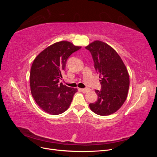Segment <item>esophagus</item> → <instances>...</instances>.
<instances>
[{
	"label": "esophagus",
	"mask_w": 157,
	"mask_h": 157,
	"mask_svg": "<svg viewBox=\"0 0 157 157\" xmlns=\"http://www.w3.org/2000/svg\"><path fill=\"white\" fill-rule=\"evenodd\" d=\"M80 91H82L83 93H86L88 92V88H80Z\"/></svg>",
	"instance_id": "1"
}]
</instances>
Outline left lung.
Instances as JSON below:
<instances>
[{
    "instance_id": "obj_1",
    "label": "left lung",
    "mask_w": 157,
    "mask_h": 157,
    "mask_svg": "<svg viewBox=\"0 0 157 157\" xmlns=\"http://www.w3.org/2000/svg\"><path fill=\"white\" fill-rule=\"evenodd\" d=\"M85 48L92 56L102 88L100 91L96 90L98 100L90 103L89 107L97 115H110L126 101L130 86L129 74L120 56L105 42L95 40Z\"/></svg>"
}]
</instances>
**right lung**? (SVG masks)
<instances>
[{"instance_id": "right-lung-1", "label": "right lung", "mask_w": 157, "mask_h": 157, "mask_svg": "<svg viewBox=\"0 0 157 157\" xmlns=\"http://www.w3.org/2000/svg\"><path fill=\"white\" fill-rule=\"evenodd\" d=\"M81 48L68 41H60L42 50L34 59L30 72L31 94L46 113L56 115L69 107L77 88L59 83L66 62L73 52Z\"/></svg>"}]
</instances>
